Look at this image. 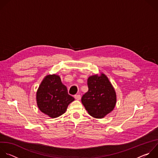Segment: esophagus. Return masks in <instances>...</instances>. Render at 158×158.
Returning <instances> with one entry per match:
<instances>
[{
  "label": "esophagus",
  "mask_w": 158,
  "mask_h": 158,
  "mask_svg": "<svg viewBox=\"0 0 158 158\" xmlns=\"http://www.w3.org/2000/svg\"><path fill=\"white\" fill-rule=\"evenodd\" d=\"M81 95H79V94H77V95H74V98L76 99V100H80L81 99Z\"/></svg>",
  "instance_id": "34e87169"
}]
</instances>
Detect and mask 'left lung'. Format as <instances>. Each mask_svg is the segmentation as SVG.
Instances as JSON below:
<instances>
[{"label":"left lung","mask_w":158,"mask_h":158,"mask_svg":"<svg viewBox=\"0 0 158 158\" xmlns=\"http://www.w3.org/2000/svg\"><path fill=\"white\" fill-rule=\"evenodd\" d=\"M89 90L81 102L89 114L97 118H102L113 110L116 103V94L107 77L92 76L88 78Z\"/></svg>","instance_id":"8db88e82"}]
</instances>
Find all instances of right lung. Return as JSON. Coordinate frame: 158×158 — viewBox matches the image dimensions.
<instances>
[{
	"label": "right lung",
	"instance_id": "right-lung-1",
	"mask_svg": "<svg viewBox=\"0 0 158 158\" xmlns=\"http://www.w3.org/2000/svg\"><path fill=\"white\" fill-rule=\"evenodd\" d=\"M74 100L66 87L61 82L60 76H47L41 83L36 93V101L39 109L51 118L63 114L68 105Z\"/></svg>",
	"mask_w": 158,
	"mask_h": 158
}]
</instances>
